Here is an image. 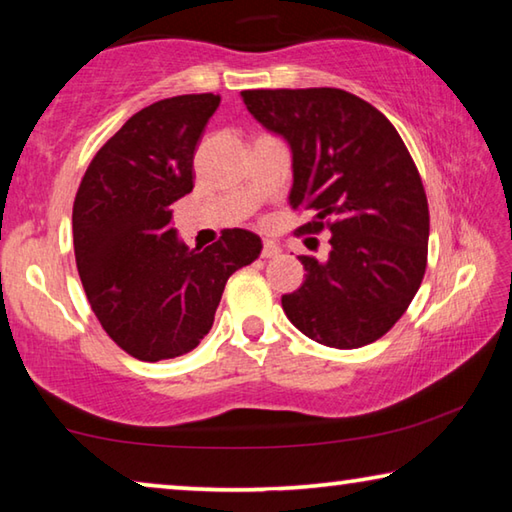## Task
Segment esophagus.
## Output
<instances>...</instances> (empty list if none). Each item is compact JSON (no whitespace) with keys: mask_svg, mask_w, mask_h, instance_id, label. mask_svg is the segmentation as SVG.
I'll return each instance as SVG.
<instances>
[{"mask_svg":"<svg viewBox=\"0 0 512 512\" xmlns=\"http://www.w3.org/2000/svg\"><path fill=\"white\" fill-rule=\"evenodd\" d=\"M277 255H280V246H277L275 241H271V239H264L262 257H264V259H271V257H277Z\"/></svg>","mask_w":512,"mask_h":512,"instance_id":"1","label":"esophagus"}]
</instances>
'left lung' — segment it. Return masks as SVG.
Instances as JSON below:
<instances>
[{"label": "left lung", "instance_id": "left-lung-1", "mask_svg": "<svg viewBox=\"0 0 512 512\" xmlns=\"http://www.w3.org/2000/svg\"><path fill=\"white\" fill-rule=\"evenodd\" d=\"M241 99L289 144V203L314 212L298 232H332L327 262L300 255L307 275L282 296L284 314L327 348L381 339L427 268V194L400 133L368 101L336 88L244 90Z\"/></svg>", "mask_w": 512, "mask_h": 512}]
</instances>
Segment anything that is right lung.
Wrapping results in <instances>:
<instances>
[{
    "instance_id": "1",
    "label": "right lung",
    "mask_w": 512,
    "mask_h": 512,
    "mask_svg": "<svg viewBox=\"0 0 512 512\" xmlns=\"http://www.w3.org/2000/svg\"><path fill=\"white\" fill-rule=\"evenodd\" d=\"M219 94L162 99L94 155L74 198V255L94 316L140 361L192 352L210 332L225 282L262 253L255 232L223 230L189 250L171 205L194 189V153Z\"/></svg>"
}]
</instances>
